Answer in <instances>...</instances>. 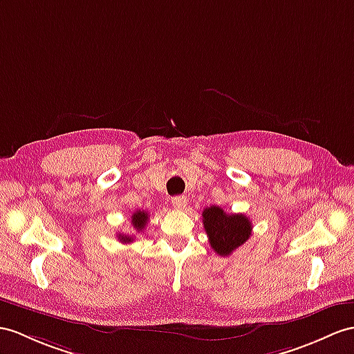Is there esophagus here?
Returning <instances> with one entry per match:
<instances>
[{"instance_id":"34e87169","label":"esophagus","mask_w":354,"mask_h":354,"mask_svg":"<svg viewBox=\"0 0 354 354\" xmlns=\"http://www.w3.org/2000/svg\"><path fill=\"white\" fill-rule=\"evenodd\" d=\"M171 203H172V207H174L176 210H183L185 207H186V204H187V198L185 196V195H180V196H174L171 200Z\"/></svg>"}]
</instances>
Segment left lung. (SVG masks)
Segmentation results:
<instances>
[{
	"instance_id": "1",
	"label": "left lung",
	"mask_w": 354,
	"mask_h": 354,
	"mask_svg": "<svg viewBox=\"0 0 354 354\" xmlns=\"http://www.w3.org/2000/svg\"><path fill=\"white\" fill-rule=\"evenodd\" d=\"M204 230L210 246L221 257H228L251 237L252 222L242 213H227L218 205H210L203 212Z\"/></svg>"
}]
</instances>
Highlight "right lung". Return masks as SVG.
I'll return each instance as SVG.
<instances>
[{
  "label": "right lung",
  "mask_w": 354,
  "mask_h": 354,
  "mask_svg": "<svg viewBox=\"0 0 354 354\" xmlns=\"http://www.w3.org/2000/svg\"><path fill=\"white\" fill-rule=\"evenodd\" d=\"M147 222H149V213L147 212L136 210L132 214V225L136 231H142L145 228V225H147ZM118 239H120V242H123V243H131L133 240V237L124 236V234H118Z\"/></svg>",
  "instance_id": "right-lung-1"
}]
</instances>
